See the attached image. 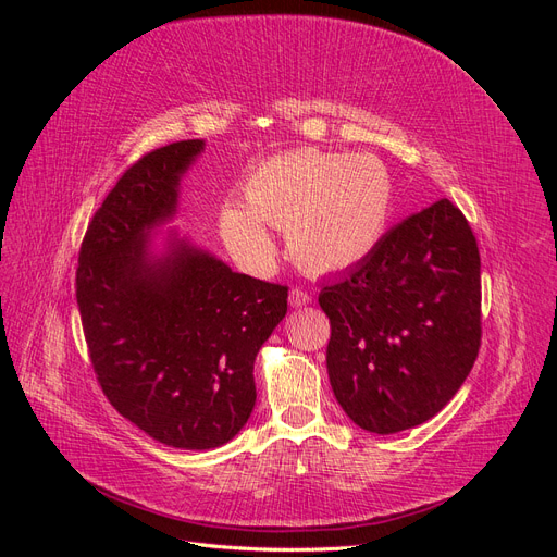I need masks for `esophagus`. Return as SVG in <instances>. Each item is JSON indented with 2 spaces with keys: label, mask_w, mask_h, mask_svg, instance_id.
Instances as JSON below:
<instances>
[{
  "label": "esophagus",
  "mask_w": 557,
  "mask_h": 557,
  "mask_svg": "<svg viewBox=\"0 0 557 557\" xmlns=\"http://www.w3.org/2000/svg\"><path fill=\"white\" fill-rule=\"evenodd\" d=\"M309 301H311V295L307 290H301V288H293L290 290V307H295V309L307 307Z\"/></svg>",
  "instance_id": "obj_1"
}]
</instances>
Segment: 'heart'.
Masks as SVG:
<instances>
[{
    "instance_id": "obj_1",
    "label": "heart",
    "mask_w": 557,
    "mask_h": 557,
    "mask_svg": "<svg viewBox=\"0 0 557 557\" xmlns=\"http://www.w3.org/2000/svg\"><path fill=\"white\" fill-rule=\"evenodd\" d=\"M395 205V178L381 158L299 148L260 162L244 183V207L225 205L218 223L227 246L248 260L272 252L269 225L285 232L299 267L334 274L374 256Z\"/></svg>"
}]
</instances>
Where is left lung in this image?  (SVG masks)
I'll return each mask as SVG.
<instances>
[{
    "label": "left lung",
    "mask_w": 557,
    "mask_h": 557,
    "mask_svg": "<svg viewBox=\"0 0 557 557\" xmlns=\"http://www.w3.org/2000/svg\"><path fill=\"white\" fill-rule=\"evenodd\" d=\"M327 374L352 423L395 434L440 413L481 348V258L448 199L409 215L325 285Z\"/></svg>",
    "instance_id": "obj_1"
}]
</instances>
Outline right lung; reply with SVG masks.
<instances>
[{"instance_id":"add662e5","label":"right lung","mask_w":557,"mask_h":557,"mask_svg":"<svg viewBox=\"0 0 557 557\" xmlns=\"http://www.w3.org/2000/svg\"><path fill=\"white\" fill-rule=\"evenodd\" d=\"M201 139L150 150L92 215L76 269L90 362L113 409L156 442L207 450L227 444L256 407L258 350L288 313V285L237 274L170 234L181 176Z\"/></svg>"}]
</instances>
